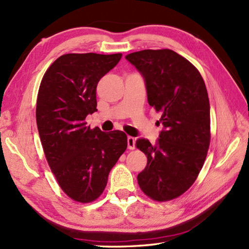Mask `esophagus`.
<instances>
[{
	"mask_svg": "<svg viewBox=\"0 0 249 249\" xmlns=\"http://www.w3.org/2000/svg\"><path fill=\"white\" fill-rule=\"evenodd\" d=\"M127 147L129 150H134L136 147V138L134 137H127Z\"/></svg>",
	"mask_w": 249,
	"mask_h": 249,
	"instance_id": "esophagus-1",
	"label": "esophagus"
}]
</instances>
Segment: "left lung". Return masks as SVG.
<instances>
[{
  "label": "left lung",
  "instance_id": "left-lung-1",
  "mask_svg": "<svg viewBox=\"0 0 249 249\" xmlns=\"http://www.w3.org/2000/svg\"><path fill=\"white\" fill-rule=\"evenodd\" d=\"M125 59L143 77L147 102L161 114L162 130L156 143L144 138L136 141L147 157L138 184L153 200L174 199L194 184L209 150L205 83L192 63L170 49L133 52Z\"/></svg>",
  "mask_w": 249,
  "mask_h": 249
}]
</instances>
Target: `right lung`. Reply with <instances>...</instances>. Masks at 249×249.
I'll return each instance as SVG.
<instances>
[{
  "label": "right lung",
  "mask_w": 249,
  "mask_h": 249,
  "mask_svg": "<svg viewBox=\"0 0 249 249\" xmlns=\"http://www.w3.org/2000/svg\"><path fill=\"white\" fill-rule=\"evenodd\" d=\"M122 54L68 53L47 70L36 104V122L45 155L68 197L92 202L103 194L109 172L127 147L121 130L104 133L87 125L96 109V87Z\"/></svg>",
  "instance_id": "right-lung-1"
}]
</instances>
